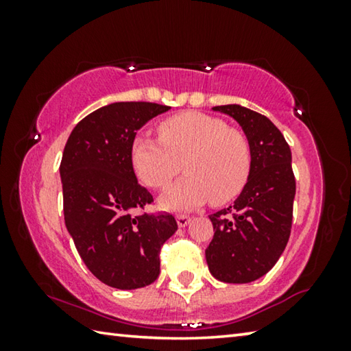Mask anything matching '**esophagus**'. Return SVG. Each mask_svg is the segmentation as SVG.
Returning a JSON list of instances; mask_svg holds the SVG:
<instances>
[{"label": "esophagus", "instance_id": "esophagus-1", "mask_svg": "<svg viewBox=\"0 0 351 351\" xmlns=\"http://www.w3.org/2000/svg\"><path fill=\"white\" fill-rule=\"evenodd\" d=\"M176 223L180 228H186V226L190 223V217L186 215V213H181V215H176Z\"/></svg>", "mask_w": 351, "mask_h": 351}]
</instances>
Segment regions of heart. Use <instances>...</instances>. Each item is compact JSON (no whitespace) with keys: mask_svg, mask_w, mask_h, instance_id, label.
I'll return each instance as SVG.
<instances>
[{"mask_svg":"<svg viewBox=\"0 0 351 351\" xmlns=\"http://www.w3.org/2000/svg\"><path fill=\"white\" fill-rule=\"evenodd\" d=\"M158 134L159 139L134 136L132 164L145 186L159 190L167 187L184 165L187 176L161 198L164 207L192 209L209 199L226 204L245 189L252 150L240 130L229 128L218 117L184 111L164 119Z\"/></svg>","mask_w":351,"mask_h":351,"instance_id":"obj_1","label":"heart"}]
</instances>
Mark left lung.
Returning a JSON list of instances; mask_svg holds the SVG:
<instances>
[{"instance_id": "1", "label": "left lung", "mask_w": 351, "mask_h": 351, "mask_svg": "<svg viewBox=\"0 0 351 351\" xmlns=\"http://www.w3.org/2000/svg\"><path fill=\"white\" fill-rule=\"evenodd\" d=\"M234 117L252 150V167L234 206L209 215L213 239L206 249L210 274L226 283L265 276L287 247L293 224L295 180L291 148L268 117L240 105L213 106Z\"/></svg>"}]
</instances>
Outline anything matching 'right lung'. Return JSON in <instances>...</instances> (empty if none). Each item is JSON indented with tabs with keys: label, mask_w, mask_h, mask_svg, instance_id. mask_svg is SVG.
<instances>
[{
	"label": "right lung",
	"mask_w": 351,
	"mask_h": 351,
	"mask_svg": "<svg viewBox=\"0 0 351 351\" xmlns=\"http://www.w3.org/2000/svg\"><path fill=\"white\" fill-rule=\"evenodd\" d=\"M170 106L116 102L77 123L60 164L64 224L86 268L117 289H136L159 276V252L176 232L171 213H141L152 193L136 180L132 142L141 127Z\"/></svg>",
	"instance_id": "right-lung-1"
}]
</instances>
